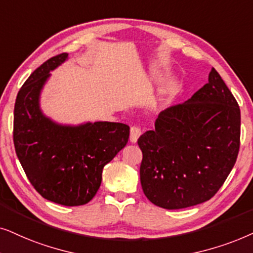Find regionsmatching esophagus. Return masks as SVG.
Masks as SVG:
<instances>
[{"instance_id": "34e87169", "label": "esophagus", "mask_w": 253, "mask_h": 253, "mask_svg": "<svg viewBox=\"0 0 253 253\" xmlns=\"http://www.w3.org/2000/svg\"><path fill=\"white\" fill-rule=\"evenodd\" d=\"M141 134H142V132H141V128L139 126H132L130 127V136L129 139L130 141H132L133 143H135L137 139H139Z\"/></svg>"}]
</instances>
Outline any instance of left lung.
Wrapping results in <instances>:
<instances>
[{"label": "left lung", "instance_id": "obj_1", "mask_svg": "<svg viewBox=\"0 0 253 253\" xmlns=\"http://www.w3.org/2000/svg\"><path fill=\"white\" fill-rule=\"evenodd\" d=\"M240 139V106L211 68L208 83L185 103L162 111L155 129L137 140L143 193L166 210L210 200L236 163Z\"/></svg>", "mask_w": 253, "mask_h": 253}]
</instances>
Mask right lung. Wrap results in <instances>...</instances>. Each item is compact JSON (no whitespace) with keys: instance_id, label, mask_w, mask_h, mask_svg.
I'll return each instance as SVG.
<instances>
[{"instance_id":"1","label":"right lung","mask_w":253,"mask_h":253,"mask_svg":"<svg viewBox=\"0 0 253 253\" xmlns=\"http://www.w3.org/2000/svg\"><path fill=\"white\" fill-rule=\"evenodd\" d=\"M67 58L62 53L48 59L23 84L13 111V144L26 177L42 198L81 206L95 197L103 168L128 142L129 126L109 121L66 126L43 116L40 92L50 70Z\"/></svg>"}]
</instances>
